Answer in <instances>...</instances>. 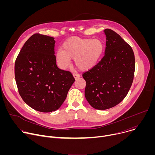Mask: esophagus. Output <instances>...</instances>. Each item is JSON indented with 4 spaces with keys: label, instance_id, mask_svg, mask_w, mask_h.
Returning a JSON list of instances; mask_svg holds the SVG:
<instances>
[{
    "label": "esophagus",
    "instance_id": "34e87169",
    "mask_svg": "<svg viewBox=\"0 0 155 155\" xmlns=\"http://www.w3.org/2000/svg\"><path fill=\"white\" fill-rule=\"evenodd\" d=\"M73 76H74V77L75 79H77V78H78L80 77V75H78V74H73Z\"/></svg>",
    "mask_w": 155,
    "mask_h": 155
}]
</instances>
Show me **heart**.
I'll return each mask as SVG.
<instances>
[{
    "label": "heart",
    "instance_id": "1",
    "mask_svg": "<svg viewBox=\"0 0 155 155\" xmlns=\"http://www.w3.org/2000/svg\"><path fill=\"white\" fill-rule=\"evenodd\" d=\"M62 50L56 51V58L59 65L65 69L74 60L77 67L81 71L92 69L100 60L104 50L103 42L99 39L72 37L62 45Z\"/></svg>",
    "mask_w": 155,
    "mask_h": 155
}]
</instances>
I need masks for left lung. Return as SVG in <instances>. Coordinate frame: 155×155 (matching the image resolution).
Wrapping results in <instances>:
<instances>
[{"label":"left lung","mask_w":155,"mask_h":155,"mask_svg":"<svg viewBox=\"0 0 155 155\" xmlns=\"http://www.w3.org/2000/svg\"><path fill=\"white\" fill-rule=\"evenodd\" d=\"M105 54L94 68L84 72L85 97L91 107L106 110L126 96L134 79L135 57L130 46L115 31L106 29Z\"/></svg>","instance_id":"left-lung-1"}]
</instances>
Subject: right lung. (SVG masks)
<instances>
[{
	"mask_svg": "<svg viewBox=\"0 0 155 155\" xmlns=\"http://www.w3.org/2000/svg\"><path fill=\"white\" fill-rule=\"evenodd\" d=\"M54 38L35 34L22 47L15 64L19 93L29 107L41 112L58 110L75 81L72 74L56 65Z\"/></svg>",
	"mask_w": 155,
	"mask_h": 155,
	"instance_id": "add662e5",
	"label": "right lung"
}]
</instances>
